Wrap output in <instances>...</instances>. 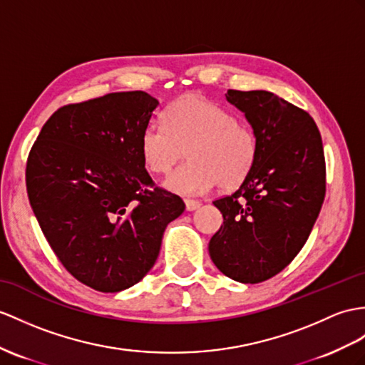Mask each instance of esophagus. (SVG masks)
Instances as JSON below:
<instances>
[{"label":"esophagus","instance_id":"esophagus-1","mask_svg":"<svg viewBox=\"0 0 365 365\" xmlns=\"http://www.w3.org/2000/svg\"><path fill=\"white\" fill-rule=\"evenodd\" d=\"M184 202H185V209H187L189 212L197 210L201 206V202L195 201V200H184Z\"/></svg>","mask_w":365,"mask_h":365}]
</instances>
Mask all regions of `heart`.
<instances>
[{
    "instance_id": "b5f03b06",
    "label": "heart",
    "mask_w": 365,
    "mask_h": 365,
    "mask_svg": "<svg viewBox=\"0 0 365 365\" xmlns=\"http://www.w3.org/2000/svg\"><path fill=\"white\" fill-rule=\"evenodd\" d=\"M185 150L189 163L168 175L164 185L178 195L193 197L220 184L235 189L257 161L254 131L232 113L201 96H184L167 106L164 123H148L140 135V155L150 172L164 175Z\"/></svg>"
}]
</instances>
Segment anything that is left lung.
<instances>
[{
  "instance_id": "obj_1",
  "label": "left lung",
  "mask_w": 365,
  "mask_h": 365,
  "mask_svg": "<svg viewBox=\"0 0 365 365\" xmlns=\"http://www.w3.org/2000/svg\"><path fill=\"white\" fill-rule=\"evenodd\" d=\"M259 144L250 176L213 201L223 225L210 238L217 268L240 283H260L292 262L311 234L325 198L321 133L311 115L269 91L229 90Z\"/></svg>"
}]
</instances>
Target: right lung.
<instances>
[{
	"mask_svg": "<svg viewBox=\"0 0 365 365\" xmlns=\"http://www.w3.org/2000/svg\"><path fill=\"white\" fill-rule=\"evenodd\" d=\"M159 102L111 93L61 106L44 123L26 165L31 207L61 264L96 291L119 292L145 277L182 200L155 182L140 135Z\"/></svg>",
	"mask_w": 365,
	"mask_h": 365,
	"instance_id": "right-lung-1",
	"label": "right lung"
}]
</instances>
